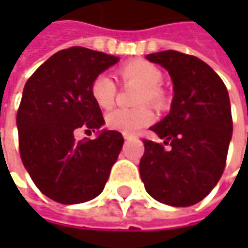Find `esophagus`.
<instances>
[{"label": "esophagus", "mask_w": 248, "mask_h": 248, "mask_svg": "<svg viewBox=\"0 0 248 248\" xmlns=\"http://www.w3.org/2000/svg\"><path fill=\"white\" fill-rule=\"evenodd\" d=\"M123 137H124V139L135 138V135H132V134H123Z\"/></svg>", "instance_id": "34e87169"}]
</instances>
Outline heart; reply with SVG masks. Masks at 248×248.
I'll return each mask as SVG.
<instances>
[{
  "label": "heart",
  "instance_id": "heart-1",
  "mask_svg": "<svg viewBox=\"0 0 248 248\" xmlns=\"http://www.w3.org/2000/svg\"><path fill=\"white\" fill-rule=\"evenodd\" d=\"M119 76L124 84L139 85L135 103L140 105L134 109H114L106 116V124L111 129L123 134H134L149 125L155 120V113L149 105L163 106L167 96L160 87L163 73L150 62L135 59L124 63L119 69ZM116 84L108 74H98L91 82V95L102 109H109L116 99Z\"/></svg>",
  "mask_w": 248,
  "mask_h": 248
}]
</instances>
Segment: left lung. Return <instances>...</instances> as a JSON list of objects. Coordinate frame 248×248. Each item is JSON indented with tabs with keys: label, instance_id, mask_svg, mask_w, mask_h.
I'll return each instance as SVG.
<instances>
[{
	"label": "left lung",
	"instance_id": "left-lung-1",
	"mask_svg": "<svg viewBox=\"0 0 248 248\" xmlns=\"http://www.w3.org/2000/svg\"><path fill=\"white\" fill-rule=\"evenodd\" d=\"M146 59L170 73L174 98L170 113L150 128L164 143L143 139L140 178L157 202L189 207L214 189L225 170L233 131L228 90L221 77L193 55L170 49Z\"/></svg>",
	"mask_w": 248,
	"mask_h": 248
}]
</instances>
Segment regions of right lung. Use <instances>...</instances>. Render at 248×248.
Instances as JSON below:
<instances>
[{
    "mask_svg": "<svg viewBox=\"0 0 248 248\" xmlns=\"http://www.w3.org/2000/svg\"><path fill=\"white\" fill-rule=\"evenodd\" d=\"M117 56L72 46L52 55L24 85L16 114L19 152L41 193L62 204H78L102 193L124 138L103 129L77 142L78 129H99L105 120L91 95L92 80Z\"/></svg>",
    "mask_w": 248,
    "mask_h": 248,
    "instance_id": "add662e5",
    "label": "right lung"
}]
</instances>
